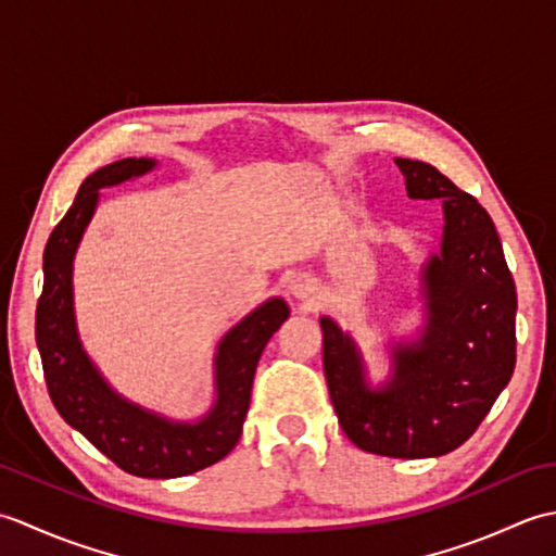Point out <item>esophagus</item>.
<instances>
[{
  "label": "esophagus",
  "mask_w": 556,
  "mask_h": 556,
  "mask_svg": "<svg viewBox=\"0 0 556 556\" xmlns=\"http://www.w3.org/2000/svg\"><path fill=\"white\" fill-rule=\"evenodd\" d=\"M289 293L293 299H296L299 303H313L315 299H317V287H315V281L311 279V277H305V275H296V277H291L289 279Z\"/></svg>",
  "instance_id": "esophagus-1"
}]
</instances>
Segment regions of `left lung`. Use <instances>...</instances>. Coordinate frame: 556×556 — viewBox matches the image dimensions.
<instances>
[{
  "mask_svg": "<svg viewBox=\"0 0 556 556\" xmlns=\"http://www.w3.org/2000/svg\"><path fill=\"white\" fill-rule=\"evenodd\" d=\"M413 200H442L440 251L420 267L422 325L389 341V375L370 382L353 334L323 315V363L341 430L363 452L430 458L478 430L516 365V287L497 229L473 195L432 164L396 157Z\"/></svg>",
  "mask_w": 556,
  "mask_h": 556,
  "instance_id": "1",
  "label": "left lung"
}]
</instances>
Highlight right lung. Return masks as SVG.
Listing matches in <instances>:
<instances>
[{
	"instance_id": "1",
	"label": "right lung",
	"mask_w": 556,
	"mask_h": 556,
	"mask_svg": "<svg viewBox=\"0 0 556 556\" xmlns=\"http://www.w3.org/2000/svg\"><path fill=\"white\" fill-rule=\"evenodd\" d=\"M157 167L152 157H126L90 174L74 205L45 245L42 296L35 311V341L52 404L126 473L181 478L227 456L239 442L251 406L253 377L269 337L289 317L285 299L271 296L236 323L215 351V401L195 420H176L122 396L83 346L74 305V260L100 203V188L138 179Z\"/></svg>"
}]
</instances>
